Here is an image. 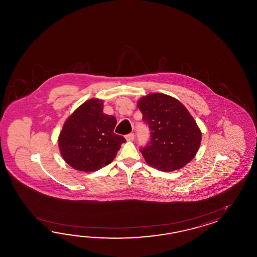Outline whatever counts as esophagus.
Returning a JSON list of instances; mask_svg holds the SVG:
<instances>
[{
	"label": "esophagus",
	"instance_id": "obj_1",
	"mask_svg": "<svg viewBox=\"0 0 257 257\" xmlns=\"http://www.w3.org/2000/svg\"><path fill=\"white\" fill-rule=\"evenodd\" d=\"M134 138H135L134 133H130V134L126 135V140L127 142H132V141H134Z\"/></svg>",
	"mask_w": 257,
	"mask_h": 257
}]
</instances>
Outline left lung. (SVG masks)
Masks as SVG:
<instances>
[{"mask_svg":"<svg viewBox=\"0 0 257 257\" xmlns=\"http://www.w3.org/2000/svg\"><path fill=\"white\" fill-rule=\"evenodd\" d=\"M142 121L151 131L141 153L149 165L164 172L183 168L195 157L201 132L188 110L177 99L151 93L138 102Z\"/></svg>","mask_w":257,"mask_h":257,"instance_id":"left-lung-1","label":"left lung"}]
</instances>
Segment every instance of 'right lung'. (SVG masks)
I'll return each instance as SVG.
<instances>
[{"label":"right lung","instance_id":"right-lung-1","mask_svg":"<svg viewBox=\"0 0 257 257\" xmlns=\"http://www.w3.org/2000/svg\"><path fill=\"white\" fill-rule=\"evenodd\" d=\"M116 119L103 113V102L91 99L66 120L59 138L66 163L83 172H93L109 164L126 139L114 133Z\"/></svg>","mask_w":257,"mask_h":257}]
</instances>
